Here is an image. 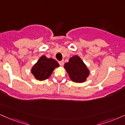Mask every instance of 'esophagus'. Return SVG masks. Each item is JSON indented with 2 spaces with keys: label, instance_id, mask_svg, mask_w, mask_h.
Returning <instances> with one entry per match:
<instances>
[{
  "label": "esophagus",
  "instance_id": "esophagus-1",
  "mask_svg": "<svg viewBox=\"0 0 125 125\" xmlns=\"http://www.w3.org/2000/svg\"><path fill=\"white\" fill-rule=\"evenodd\" d=\"M64 61H63V60L59 61V64L61 66H62L63 65H64Z\"/></svg>",
  "mask_w": 125,
  "mask_h": 125
}]
</instances>
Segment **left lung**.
I'll return each instance as SVG.
<instances>
[{"instance_id": "8db88e82", "label": "left lung", "mask_w": 125, "mask_h": 125, "mask_svg": "<svg viewBox=\"0 0 125 125\" xmlns=\"http://www.w3.org/2000/svg\"><path fill=\"white\" fill-rule=\"evenodd\" d=\"M64 68L68 73L70 79L76 83L85 82L90 72L83 61L78 55L71 57L68 62L64 65Z\"/></svg>"}]
</instances>
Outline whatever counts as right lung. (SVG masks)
Returning <instances> with one entry per match:
<instances>
[{
  "instance_id": "add662e5",
  "label": "right lung",
  "mask_w": 125,
  "mask_h": 125,
  "mask_svg": "<svg viewBox=\"0 0 125 125\" xmlns=\"http://www.w3.org/2000/svg\"><path fill=\"white\" fill-rule=\"evenodd\" d=\"M59 66V64L55 60L42 55L32 68L31 72L37 80L44 81L49 78L54 70Z\"/></svg>"
}]
</instances>
